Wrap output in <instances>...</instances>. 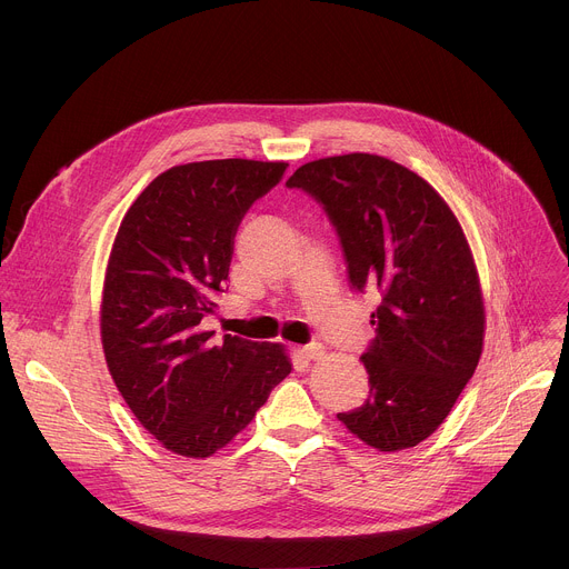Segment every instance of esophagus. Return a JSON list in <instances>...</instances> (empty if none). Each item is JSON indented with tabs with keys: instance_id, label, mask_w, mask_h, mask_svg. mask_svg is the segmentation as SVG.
Here are the masks:
<instances>
[{
	"instance_id": "esophagus-1",
	"label": "esophagus",
	"mask_w": 569,
	"mask_h": 569,
	"mask_svg": "<svg viewBox=\"0 0 569 569\" xmlns=\"http://www.w3.org/2000/svg\"><path fill=\"white\" fill-rule=\"evenodd\" d=\"M299 356L303 360H321L323 358V347L321 345H306L299 349Z\"/></svg>"
}]
</instances>
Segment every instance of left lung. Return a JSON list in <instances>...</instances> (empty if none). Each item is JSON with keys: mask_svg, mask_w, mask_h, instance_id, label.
<instances>
[{"mask_svg": "<svg viewBox=\"0 0 569 569\" xmlns=\"http://www.w3.org/2000/svg\"><path fill=\"white\" fill-rule=\"evenodd\" d=\"M286 184L323 204L351 286L382 297L371 312L376 338L360 358L369 398L338 419L380 452L415 448L446 421L483 347V299L466 233L423 178L380 154L315 159Z\"/></svg>", "mask_w": 569, "mask_h": 569, "instance_id": "8db88e82", "label": "left lung"}]
</instances>
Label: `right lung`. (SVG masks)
Segmentation results:
<instances>
[{
  "mask_svg": "<svg viewBox=\"0 0 569 569\" xmlns=\"http://www.w3.org/2000/svg\"><path fill=\"white\" fill-rule=\"evenodd\" d=\"M286 161L209 159L157 176L130 204L106 268L101 342L137 421L167 450L204 459L246 430L292 371L283 345L202 329L229 277L246 211Z\"/></svg>",
  "mask_w": 569,
  "mask_h": 569,
  "instance_id": "1",
  "label": "right lung"
}]
</instances>
